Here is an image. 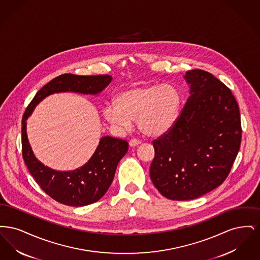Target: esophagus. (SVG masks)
<instances>
[{
	"mask_svg": "<svg viewBox=\"0 0 260 260\" xmlns=\"http://www.w3.org/2000/svg\"><path fill=\"white\" fill-rule=\"evenodd\" d=\"M140 143H141V141H140L139 139L133 138V139H131V140H129V146H132V147L137 146V145H138V144H140Z\"/></svg>",
	"mask_w": 260,
	"mask_h": 260,
	"instance_id": "34e87169",
	"label": "esophagus"
}]
</instances>
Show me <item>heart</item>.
<instances>
[{"label": "heart", "instance_id": "1", "mask_svg": "<svg viewBox=\"0 0 260 260\" xmlns=\"http://www.w3.org/2000/svg\"><path fill=\"white\" fill-rule=\"evenodd\" d=\"M180 94L172 85H142L119 93L115 105L103 108L104 118L121 128H128L132 120L141 133L159 136L173 127L180 108Z\"/></svg>", "mask_w": 260, "mask_h": 260}]
</instances>
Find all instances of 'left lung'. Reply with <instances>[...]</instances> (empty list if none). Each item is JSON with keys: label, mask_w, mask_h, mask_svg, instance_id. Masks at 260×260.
Wrapping results in <instances>:
<instances>
[{"label": "left lung", "mask_w": 260, "mask_h": 260, "mask_svg": "<svg viewBox=\"0 0 260 260\" xmlns=\"http://www.w3.org/2000/svg\"><path fill=\"white\" fill-rule=\"evenodd\" d=\"M190 96L173 127L152 141V182L166 198H199L221 185L242 140L240 110L230 88L201 69L185 76Z\"/></svg>", "instance_id": "left-lung-1"}]
</instances>
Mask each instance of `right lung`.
<instances>
[{
    "mask_svg": "<svg viewBox=\"0 0 260 260\" xmlns=\"http://www.w3.org/2000/svg\"><path fill=\"white\" fill-rule=\"evenodd\" d=\"M112 81L110 75L79 76L62 74L42 87L29 103L22 117V157L32 176L50 198L71 207H83L98 202L111 185L117 166L125 155L128 143L111 136L102 137L92 157L73 172H56L35 158L27 139L26 119L38 103L54 92L74 91L96 94Z\"/></svg>",
    "mask_w": 260,
    "mask_h": 260,
    "instance_id": "right-lung-1",
    "label": "right lung"
}]
</instances>
